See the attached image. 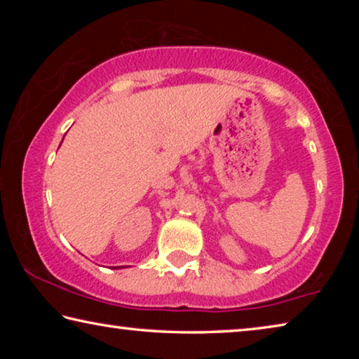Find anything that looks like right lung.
<instances>
[{"label":"right lung","instance_id":"right-lung-1","mask_svg":"<svg viewBox=\"0 0 359 359\" xmlns=\"http://www.w3.org/2000/svg\"><path fill=\"white\" fill-rule=\"evenodd\" d=\"M118 269H120V267H118Z\"/></svg>","mask_w":359,"mask_h":359}]
</instances>
